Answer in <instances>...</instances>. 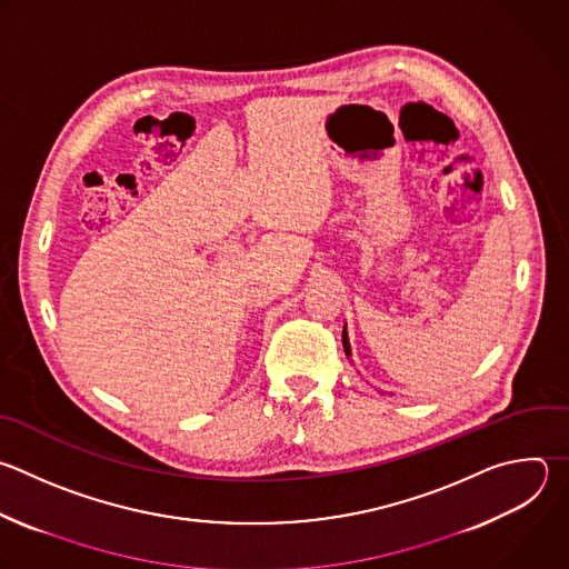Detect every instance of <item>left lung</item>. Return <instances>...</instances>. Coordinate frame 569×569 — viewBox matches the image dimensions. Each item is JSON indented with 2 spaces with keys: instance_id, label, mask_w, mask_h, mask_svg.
I'll use <instances>...</instances> for the list:
<instances>
[{
  "instance_id": "8db88e82",
  "label": "left lung",
  "mask_w": 569,
  "mask_h": 569,
  "mask_svg": "<svg viewBox=\"0 0 569 569\" xmlns=\"http://www.w3.org/2000/svg\"><path fill=\"white\" fill-rule=\"evenodd\" d=\"M341 341H343V350H346V355L350 357V341H348V332H346V326H343V332H341Z\"/></svg>"
}]
</instances>
